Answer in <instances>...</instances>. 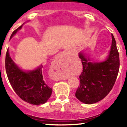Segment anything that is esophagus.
Here are the masks:
<instances>
[{"instance_id": "esophagus-1", "label": "esophagus", "mask_w": 127, "mask_h": 127, "mask_svg": "<svg viewBox=\"0 0 127 127\" xmlns=\"http://www.w3.org/2000/svg\"><path fill=\"white\" fill-rule=\"evenodd\" d=\"M66 53H61V54H60V56H61V57H64V56H66ZM55 79V80H63V79H66V78H60V77H55L54 78Z\"/></svg>"}]
</instances>
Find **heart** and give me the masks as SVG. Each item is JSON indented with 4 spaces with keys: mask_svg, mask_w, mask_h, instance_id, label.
Returning a JSON list of instances; mask_svg holds the SVG:
<instances>
[{
    "mask_svg": "<svg viewBox=\"0 0 127 127\" xmlns=\"http://www.w3.org/2000/svg\"><path fill=\"white\" fill-rule=\"evenodd\" d=\"M68 75V74H67V73H63V74H62V75H60V77H66L67 76V75Z\"/></svg>",
    "mask_w": 127,
    "mask_h": 127,
    "instance_id": "obj_1",
    "label": "heart"
}]
</instances>
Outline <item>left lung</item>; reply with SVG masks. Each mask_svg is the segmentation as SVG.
Here are the masks:
<instances>
[{"instance_id":"1","label":"left lung","mask_w":127,"mask_h":127,"mask_svg":"<svg viewBox=\"0 0 127 127\" xmlns=\"http://www.w3.org/2000/svg\"><path fill=\"white\" fill-rule=\"evenodd\" d=\"M83 70L79 76L80 85L76 98L90 104L99 101L109 94L114 85L119 71L120 60L116 40L112 34V45L108 58L101 63L88 62L82 53L79 54Z\"/></svg>"}]
</instances>
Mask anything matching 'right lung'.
<instances>
[{"label":"right lung","instance_id":"right-lung-1","mask_svg":"<svg viewBox=\"0 0 127 127\" xmlns=\"http://www.w3.org/2000/svg\"><path fill=\"white\" fill-rule=\"evenodd\" d=\"M23 26V25H22ZM22 26L13 32L10 39ZM40 66L32 71L24 72L20 69L10 58L7 50L5 56V69L13 89L21 99L34 105L44 104L52 93V89L45 82Z\"/></svg>","mask_w":127,"mask_h":127}]
</instances>
